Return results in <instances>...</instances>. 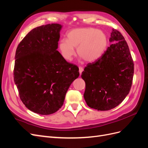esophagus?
I'll return each mask as SVG.
<instances>
[{"label":"esophagus","mask_w":148,"mask_h":148,"mask_svg":"<svg viewBox=\"0 0 148 148\" xmlns=\"http://www.w3.org/2000/svg\"><path fill=\"white\" fill-rule=\"evenodd\" d=\"M83 70H84V69H83V68L82 66H79V72L80 75L82 74V73L83 72Z\"/></svg>","instance_id":"esophagus-1"}]
</instances>
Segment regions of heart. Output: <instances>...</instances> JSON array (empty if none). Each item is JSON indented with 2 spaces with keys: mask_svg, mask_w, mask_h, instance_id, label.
<instances>
[{
  "mask_svg": "<svg viewBox=\"0 0 148 148\" xmlns=\"http://www.w3.org/2000/svg\"><path fill=\"white\" fill-rule=\"evenodd\" d=\"M66 36L67 39L60 40L58 47L62 57L69 62L75 56V48H77L78 56L85 61L95 62L102 56L108 44L106 34L92 28L71 29Z\"/></svg>",
  "mask_w": 148,
  "mask_h": 148,
  "instance_id": "1",
  "label": "heart"
}]
</instances>
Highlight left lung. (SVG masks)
<instances>
[{
  "label": "left lung",
  "instance_id": "1",
  "mask_svg": "<svg viewBox=\"0 0 148 148\" xmlns=\"http://www.w3.org/2000/svg\"><path fill=\"white\" fill-rule=\"evenodd\" d=\"M109 41L113 43L99 59L88 64L81 75L86 84L84 100L89 107L97 110L119 106L133 82L134 63L124 37L113 28Z\"/></svg>",
  "mask_w": 148,
  "mask_h": 148
}]
</instances>
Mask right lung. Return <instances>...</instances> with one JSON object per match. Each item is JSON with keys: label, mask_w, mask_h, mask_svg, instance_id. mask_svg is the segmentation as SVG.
I'll return each mask as SVG.
<instances>
[{"label": "right lung", "mask_w": 148, "mask_h": 148, "mask_svg": "<svg viewBox=\"0 0 148 148\" xmlns=\"http://www.w3.org/2000/svg\"><path fill=\"white\" fill-rule=\"evenodd\" d=\"M61 28L57 23L35 28L16 50L13 77L20 99L38 114L59 110L70 84L79 75L78 67L57 51Z\"/></svg>", "instance_id": "add662e5"}]
</instances>
